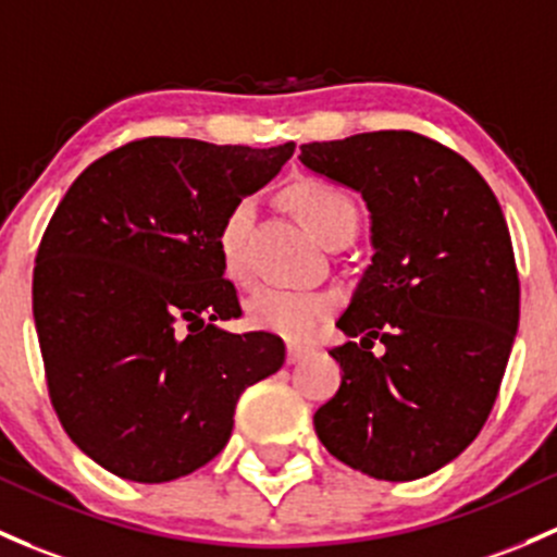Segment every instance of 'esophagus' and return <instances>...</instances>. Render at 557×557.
Returning <instances> with one entry per match:
<instances>
[{
    "mask_svg": "<svg viewBox=\"0 0 557 557\" xmlns=\"http://www.w3.org/2000/svg\"><path fill=\"white\" fill-rule=\"evenodd\" d=\"M288 366H296V362H301L304 357L309 355V347H304V344H294V342H288Z\"/></svg>",
    "mask_w": 557,
    "mask_h": 557,
    "instance_id": "1",
    "label": "esophagus"
}]
</instances>
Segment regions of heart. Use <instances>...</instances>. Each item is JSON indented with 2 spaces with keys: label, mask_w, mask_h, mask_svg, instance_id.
<instances>
[{
  "label": "heart",
  "mask_w": 557,
  "mask_h": 557,
  "mask_svg": "<svg viewBox=\"0 0 557 557\" xmlns=\"http://www.w3.org/2000/svg\"><path fill=\"white\" fill-rule=\"evenodd\" d=\"M288 202L294 205L298 219L307 224V230L325 243L336 232H355V205L336 186L325 181H301L290 186ZM253 219V200H239L224 219L219 232V250L224 259L226 272L239 277L243 263H239V243H243L245 226ZM336 307V298L331 294H298V290L269 288L250 298L248 323L256 331L274 333L288 342H307L325 323L327 314Z\"/></svg>",
  "instance_id": "obj_1"
}]
</instances>
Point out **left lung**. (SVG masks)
Returning <instances> with one entry per match:
<instances>
[{
	"label": "left lung",
	"mask_w": 557,
	"mask_h": 557,
	"mask_svg": "<svg viewBox=\"0 0 557 557\" xmlns=\"http://www.w3.org/2000/svg\"><path fill=\"white\" fill-rule=\"evenodd\" d=\"M298 160L371 213V263L336 323L349 342L331 349L342 386L314 413L320 443L376 480L432 475L478 437L512 352L505 213L465 157L419 133L314 140Z\"/></svg>",
	"instance_id": "left-lung-1"
}]
</instances>
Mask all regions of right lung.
I'll list each match as a JSON object with an SVG mask.
<instances>
[{
	"mask_svg": "<svg viewBox=\"0 0 557 557\" xmlns=\"http://www.w3.org/2000/svg\"><path fill=\"white\" fill-rule=\"evenodd\" d=\"M294 149L133 140L52 213L34 267L47 386L66 435L116 478L200 470L230 443L245 386L283 368V338L221 327L243 309L219 232Z\"/></svg>",
	"mask_w": 557,
	"mask_h": 557,
	"instance_id": "1",
	"label": "right lung"
}]
</instances>
